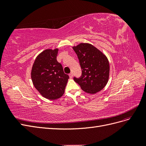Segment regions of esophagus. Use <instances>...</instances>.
Listing matches in <instances>:
<instances>
[{
    "instance_id": "1",
    "label": "esophagus",
    "mask_w": 146,
    "mask_h": 146,
    "mask_svg": "<svg viewBox=\"0 0 146 146\" xmlns=\"http://www.w3.org/2000/svg\"><path fill=\"white\" fill-rule=\"evenodd\" d=\"M69 77H70V78H72L73 77V74H72V72H70V73L69 74Z\"/></svg>"
}]
</instances>
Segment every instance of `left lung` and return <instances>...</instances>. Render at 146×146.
Wrapping results in <instances>:
<instances>
[{"label": "left lung", "instance_id": "1", "mask_svg": "<svg viewBox=\"0 0 146 146\" xmlns=\"http://www.w3.org/2000/svg\"><path fill=\"white\" fill-rule=\"evenodd\" d=\"M81 66L80 78H74L82 90L87 93L96 94L107 85L110 74L109 61L102 52L89 43L74 46Z\"/></svg>", "mask_w": 146, "mask_h": 146}]
</instances>
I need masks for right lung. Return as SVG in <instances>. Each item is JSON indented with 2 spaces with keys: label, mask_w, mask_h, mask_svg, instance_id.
<instances>
[{
  "label": "right lung",
  "mask_w": 146,
  "mask_h": 146,
  "mask_svg": "<svg viewBox=\"0 0 146 146\" xmlns=\"http://www.w3.org/2000/svg\"><path fill=\"white\" fill-rule=\"evenodd\" d=\"M58 48L46 49L35 59L31 72L35 88L44 98L55 100L64 94L69 76L56 60Z\"/></svg>",
  "instance_id": "1"
}]
</instances>
